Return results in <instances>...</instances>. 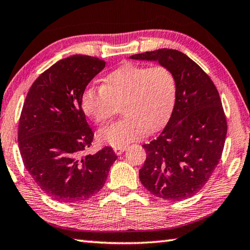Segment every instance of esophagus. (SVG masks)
<instances>
[{"label": "esophagus", "mask_w": 250, "mask_h": 250, "mask_svg": "<svg viewBox=\"0 0 250 250\" xmlns=\"http://www.w3.org/2000/svg\"><path fill=\"white\" fill-rule=\"evenodd\" d=\"M126 149V147H121V148H115L114 149V151L115 153L118 155V156H120V155H122V153H124V151Z\"/></svg>", "instance_id": "1"}]
</instances>
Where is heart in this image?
<instances>
[{
    "label": "heart",
    "instance_id": "1",
    "mask_svg": "<svg viewBox=\"0 0 250 250\" xmlns=\"http://www.w3.org/2000/svg\"><path fill=\"white\" fill-rule=\"evenodd\" d=\"M177 99V80L164 66L125 63L104 78L103 86H87L81 97L84 114L104 124L122 107L125 118L100 130L99 140L114 148L125 147L146 131L168 121Z\"/></svg>",
    "mask_w": 250,
    "mask_h": 250
}]
</instances>
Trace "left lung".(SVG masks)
Listing matches in <instances>:
<instances>
[{"mask_svg":"<svg viewBox=\"0 0 250 250\" xmlns=\"http://www.w3.org/2000/svg\"><path fill=\"white\" fill-rule=\"evenodd\" d=\"M157 62L173 73L177 99L158 138L144 144L141 183L165 200H182L199 192L221 158L227 119L216 85L196 62L177 50L161 48L130 56Z\"/></svg>","mask_w":250,"mask_h":250,"instance_id":"left-lung-1","label":"left lung"}]
</instances>
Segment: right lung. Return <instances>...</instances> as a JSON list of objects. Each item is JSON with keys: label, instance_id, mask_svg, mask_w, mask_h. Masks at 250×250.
I'll return each mask as SVG.
<instances>
[{"label": "right lung", "instance_id": "obj_1", "mask_svg": "<svg viewBox=\"0 0 250 250\" xmlns=\"http://www.w3.org/2000/svg\"><path fill=\"white\" fill-rule=\"evenodd\" d=\"M105 68L97 57L54 63L29 90L18 126L23 165L39 188L61 203L89 199L104 187L117 156L111 147L83 156L93 132L81 108L86 85Z\"/></svg>", "mask_w": 250, "mask_h": 250}]
</instances>
